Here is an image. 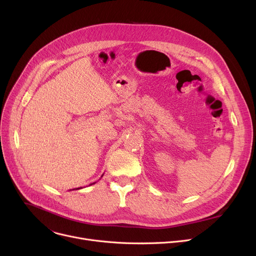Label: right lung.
I'll use <instances>...</instances> for the list:
<instances>
[{
  "label": "right lung",
  "instance_id": "right-lung-1",
  "mask_svg": "<svg viewBox=\"0 0 256 256\" xmlns=\"http://www.w3.org/2000/svg\"><path fill=\"white\" fill-rule=\"evenodd\" d=\"M93 184H96V182H93ZM91 184H89V186H91ZM78 189H82V188H76V190H78Z\"/></svg>",
  "mask_w": 256,
  "mask_h": 256
}]
</instances>
